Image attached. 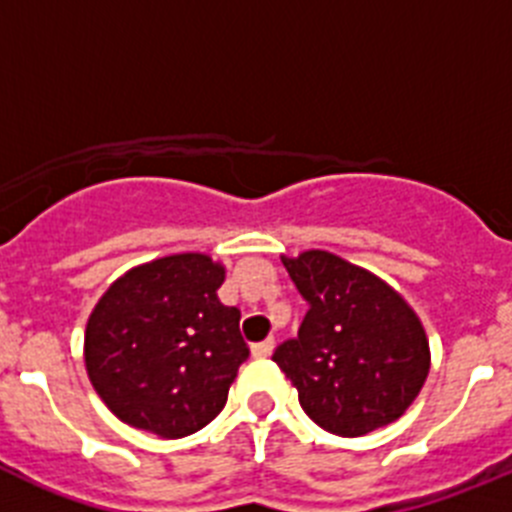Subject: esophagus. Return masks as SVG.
Returning <instances> with one entry per match:
<instances>
[{"mask_svg": "<svg viewBox=\"0 0 512 512\" xmlns=\"http://www.w3.org/2000/svg\"><path fill=\"white\" fill-rule=\"evenodd\" d=\"M274 346H277V341H274V338H266V341L261 343H253L251 354L256 356V359H266V356L274 354Z\"/></svg>", "mask_w": 512, "mask_h": 512, "instance_id": "esophagus-1", "label": "esophagus"}]
</instances>
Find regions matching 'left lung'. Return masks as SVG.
<instances>
[{
  "instance_id": "1",
  "label": "left lung",
  "mask_w": 512,
  "mask_h": 512,
  "mask_svg": "<svg viewBox=\"0 0 512 512\" xmlns=\"http://www.w3.org/2000/svg\"><path fill=\"white\" fill-rule=\"evenodd\" d=\"M310 310L271 359L323 431L366 436L413 405L431 369L420 318L387 282L328 251L282 259Z\"/></svg>"
}]
</instances>
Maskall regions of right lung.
I'll return each mask as SVG.
<instances>
[{"instance_id":"obj_1","label":"right lung","mask_w":512,"mask_h":512,"mask_svg":"<svg viewBox=\"0 0 512 512\" xmlns=\"http://www.w3.org/2000/svg\"><path fill=\"white\" fill-rule=\"evenodd\" d=\"M223 264L174 253L125 271L99 297L84 333V364L122 423L184 438L225 408L248 359L241 310L217 300Z\"/></svg>"}]
</instances>
